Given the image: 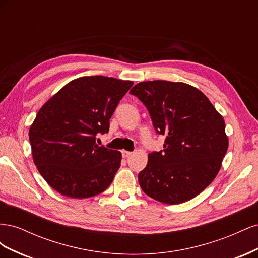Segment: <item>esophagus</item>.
I'll list each match as a JSON object with an SVG mask.
<instances>
[{
    "mask_svg": "<svg viewBox=\"0 0 258 258\" xmlns=\"http://www.w3.org/2000/svg\"><path fill=\"white\" fill-rule=\"evenodd\" d=\"M121 154H122V157H123V158H128L129 156L132 155V153H131V152H128V151H122Z\"/></svg>",
    "mask_w": 258,
    "mask_h": 258,
    "instance_id": "34e87169",
    "label": "esophagus"
}]
</instances>
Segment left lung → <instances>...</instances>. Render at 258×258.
<instances>
[{"mask_svg": "<svg viewBox=\"0 0 258 258\" xmlns=\"http://www.w3.org/2000/svg\"><path fill=\"white\" fill-rule=\"evenodd\" d=\"M155 129L166 136L163 151L148 154L139 173L142 190L167 205L199 195L213 182L228 148L223 116L204 92L181 82L148 81L132 87Z\"/></svg>", "mask_w": 258, "mask_h": 258, "instance_id": "left-lung-1", "label": "left lung"}]
</instances>
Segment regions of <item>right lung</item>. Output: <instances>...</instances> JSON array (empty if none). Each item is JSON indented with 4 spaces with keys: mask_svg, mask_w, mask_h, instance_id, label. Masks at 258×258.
<instances>
[{
    "mask_svg": "<svg viewBox=\"0 0 258 258\" xmlns=\"http://www.w3.org/2000/svg\"><path fill=\"white\" fill-rule=\"evenodd\" d=\"M134 82L83 76L63 86L38 111L29 130L38 172L63 196L84 199L104 191L120 167L121 153L96 144Z\"/></svg>",
    "mask_w": 258,
    "mask_h": 258,
    "instance_id": "right-lung-1",
    "label": "right lung"
}]
</instances>
